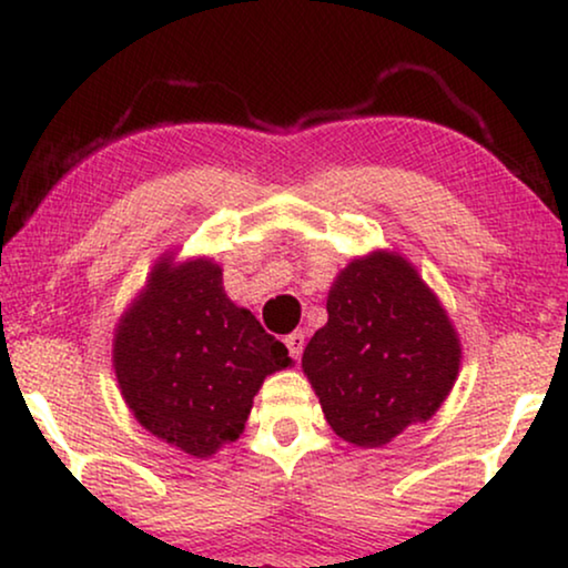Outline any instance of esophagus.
Returning a JSON list of instances; mask_svg holds the SVG:
<instances>
[{"label": "esophagus", "mask_w": 568, "mask_h": 568, "mask_svg": "<svg viewBox=\"0 0 568 568\" xmlns=\"http://www.w3.org/2000/svg\"><path fill=\"white\" fill-rule=\"evenodd\" d=\"M284 344H286V348H290V354L294 356V359H300L302 348H305V331L290 333V336L284 338Z\"/></svg>", "instance_id": "esophagus-1"}]
</instances>
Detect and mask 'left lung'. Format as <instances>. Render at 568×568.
Returning a JSON list of instances; mask_svg holds the SVG:
<instances>
[{
  "label": "left lung",
  "mask_w": 568,
  "mask_h": 568,
  "mask_svg": "<svg viewBox=\"0 0 568 568\" xmlns=\"http://www.w3.org/2000/svg\"><path fill=\"white\" fill-rule=\"evenodd\" d=\"M328 323L302 354L325 422L383 447L437 414L460 372V336L416 266L395 251L356 255L328 292Z\"/></svg>",
  "instance_id": "obj_1"
}]
</instances>
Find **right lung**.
Returning a JSON list of instances; mask_svg holds the SVG:
<instances>
[{
  "label": "right lung",
  "instance_id": "obj_1",
  "mask_svg": "<svg viewBox=\"0 0 568 568\" xmlns=\"http://www.w3.org/2000/svg\"><path fill=\"white\" fill-rule=\"evenodd\" d=\"M282 341L237 307L214 258L154 263L113 331V369L139 424L191 457H212L245 429L263 379L292 367Z\"/></svg>",
  "mask_w": 568,
  "mask_h": 568
}]
</instances>
